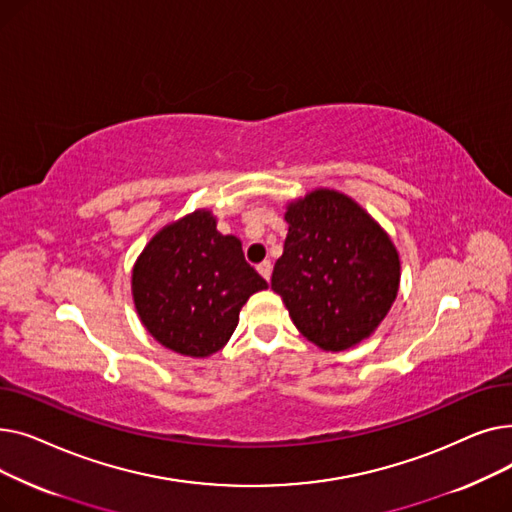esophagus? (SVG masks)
<instances>
[{
	"instance_id": "esophagus-1",
	"label": "esophagus",
	"mask_w": 512,
	"mask_h": 512,
	"mask_svg": "<svg viewBox=\"0 0 512 512\" xmlns=\"http://www.w3.org/2000/svg\"><path fill=\"white\" fill-rule=\"evenodd\" d=\"M257 272H259L261 278H265L267 282H270V278H272V263H270V261L259 263V265H257Z\"/></svg>"
}]
</instances>
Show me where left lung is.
Masks as SVG:
<instances>
[{
    "mask_svg": "<svg viewBox=\"0 0 512 512\" xmlns=\"http://www.w3.org/2000/svg\"><path fill=\"white\" fill-rule=\"evenodd\" d=\"M288 234L272 290L321 351H348L388 315L400 286L390 234L348 195L313 188L286 203Z\"/></svg>",
    "mask_w": 512,
    "mask_h": 512,
    "instance_id": "obj_1",
    "label": "left lung"
}]
</instances>
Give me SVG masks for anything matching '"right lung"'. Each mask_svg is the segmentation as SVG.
Returning a JSON list of instances; mask_svg holds the SVG:
<instances>
[{"instance_id": "1", "label": "right lung", "mask_w": 512, "mask_h": 512, "mask_svg": "<svg viewBox=\"0 0 512 512\" xmlns=\"http://www.w3.org/2000/svg\"><path fill=\"white\" fill-rule=\"evenodd\" d=\"M267 282L245 261L242 242L218 232L209 209L166 224L132 265L134 309L170 351L205 359L222 351L242 305Z\"/></svg>"}]
</instances>
